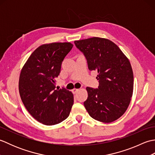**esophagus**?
Instances as JSON below:
<instances>
[{
    "label": "esophagus",
    "instance_id": "esophagus-1",
    "mask_svg": "<svg viewBox=\"0 0 155 155\" xmlns=\"http://www.w3.org/2000/svg\"><path fill=\"white\" fill-rule=\"evenodd\" d=\"M79 88H73V89H72V92H73V93H77L78 91H79Z\"/></svg>",
    "mask_w": 155,
    "mask_h": 155
}]
</instances>
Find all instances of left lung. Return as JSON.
<instances>
[{
	"instance_id": "8db88e82",
	"label": "left lung",
	"mask_w": 155,
	"mask_h": 155,
	"mask_svg": "<svg viewBox=\"0 0 155 155\" xmlns=\"http://www.w3.org/2000/svg\"><path fill=\"white\" fill-rule=\"evenodd\" d=\"M86 57L90 71H97L98 88L87 87L84 107L90 116L102 123H111L127 110L133 93L134 77L128 58L118 46L107 38L93 37L75 41Z\"/></svg>"
}]
</instances>
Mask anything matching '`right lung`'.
I'll return each instance as SVG.
<instances>
[{
    "label": "right lung",
    "mask_w": 155,
    "mask_h": 155,
    "mask_svg": "<svg viewBox=\"0 0 155 155\" xmlns=\"http://www.w3.org/2000/svg\"><path fill=\"white\" fill-rule=\"evenodd\" d=\"M71 42H52L38 47L28 58L20 74L21 100L31 116L45 125H54L70 114L73 94L64 88L56 89L62 62L71 51Z\"/></svg>",
    "instance_id": "right-lung-1"
}]
</instances>
